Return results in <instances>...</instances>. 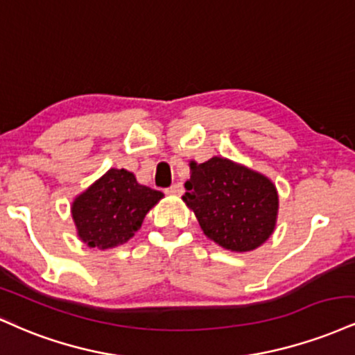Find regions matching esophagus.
<instances>
[{"instance_id":"esophagus-1","label":"esophagus","mask_w":355,"mask_h":355,"mask_svg":"<svg viewBox=\"0 0 355 355\" xmlns=\"http://www.w3.org/2000/svg\"><path fill=\"white\" fill-rule=\"evenodd\" d=\"M168 194H181L182 193V184L181 182H176V184H173L169 187L168 191H166Z\"/></svg>"}]
</instances>
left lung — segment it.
<instances>
[{"mask_svg": "<svg viewBox=\"0 0 355 355\" xmlns=\"http://www.w3.org/2000/svg\"><path fill=\"white\" fill-rule=\"evenodd\" d=\"M182 201L199 226L224 249L245 252L259 248L274 232L279 196L272 181L226 157L191 162Z\"/></svg>", "mask_w": 355, "mask_h": 355, "instance_id": "8db88e82", "label": "left lung"}]
</instances>
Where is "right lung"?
<instances>
[{
	"label": "right lung",
	"mask_w": 355,
	"mask_h": 355,
	"mask_svg": "<svg viewBox=\"0 0 355 355\" xmlns=\"http://www.w3.org/2000/svg\"><path fill=\"white\" fill-rule=\"evenodd\" d=\"M161 191L139 184L126 169H110L73 201L78 236L89 248L111 249L126 243L141 227Z\"/></svg>",
	"instance_id": "obj_1"
}]
</instances>
